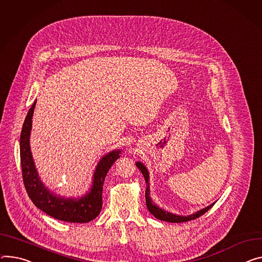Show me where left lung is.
<instances>
[{
	"label": "left lung",
	"instance_id": "left-lung-1",
	"mask_svg": "<svg viewBox=\"0 0 262 262\" xmlns=\"http://www.w3.org/2000/svg\"><path fill=\"white\" fill-rule=\"evenodd\" d=\"M136 166L141 170L142 174H143L145 182H146V190H145V200H146V206L148 211L152 214V215L163 222H168V223H184V222H188V221H192L195 220L200 216H202L204 213H206L209 209H211V207L214 205L211 204L208 207L199 210L198 212L193 213V214H190V215L184 216V215H179V214H173L170 213L168 211H165L164 209L160 208L159 206H157L154 201L150 198V189H149V172L146 168V166L142 163V162H136Z\"/></svg>",
	"mask_w": 262,
	"mask_h": 262
}]
</instances>
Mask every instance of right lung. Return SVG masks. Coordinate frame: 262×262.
<instances>
[{"label": "right lung", "mask_w": 262, "mask_h": 262, "mask_svg": "<svg viewBox=\"0 0 262 262\" xmlns=\"http://www.w3.org/2000/svg\"><path fill=\"white\" fill-rule=\"evenodd\" d=\"M35 104L36 100L25 118L19 138L21 174L27 193L38 209L53 219L68 223H89L99 215L102 208V188L106 173L113 164L120 158L121 150H112L100 159L93 174L92 186L84 195L64 198L55 194L41 182L30 149V134Z\"/></svg>", "instance_id": "add662e5"}]
</instances>
